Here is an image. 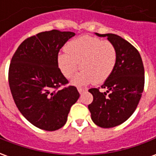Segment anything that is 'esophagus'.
Masks as SVG:
<instances>
[{"label": "esophagus", "instance_id": "34e87169", "mask_svg": "<svg viewBox=\"0 0 156 156\" xmlns=\"http://www.w3.org/2000/svg\"><path fill=\"white\" fill-rule=\"evenodd\" d=\"M78 92H79V94H83V93L84 91H86L87 89H86V88H81V87H78Z\"/></svg>", "mask_w": 156, "mask_h": 156}]
</instances>
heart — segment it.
I'll list each match as a JSON object with an SVG mask.
<instances>
[{"label": "heart", "mask_w": 156, "mask_h": 156, "mask_svg": "<svg viewBox=\"0 0 156 156\" xmlns=\"http://www.w3.org/2000/svg\"><path fill=\"white\" fill-rule=\"evenodd\" d=\"M66 52L58 55V67L67 78H72L80 67L82 72L73 79L75 84H85L93 81L103 83L114 71L117 61V51L108 41L83 36L68 41ZM80 65H78V63Z\"/></svg>", "instance_id": "obj_1"}]
</instances>
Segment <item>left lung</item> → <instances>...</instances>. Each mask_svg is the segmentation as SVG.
<instances>
[{
	"mask_svg": "<svg viewBox=\"0 0 156 156\" xmlns=\"http://www.w3.org/2000/svg\"><path fill=\"white\" fill-rule=\"evenodd\" d=\"M107 37L116 48L117 61L114 71L102 85L106 91L90 88L94 99L88 108L95 124L112 128L123 124L137 108L144 86V69L140 54L134 46L121 37L112 33Z\"/></svg>",
	"mask_w": 156,
	"mask_h": 156,
	"instance_id": "8db88e82",
	"label": "left lung"
}]
</instances>
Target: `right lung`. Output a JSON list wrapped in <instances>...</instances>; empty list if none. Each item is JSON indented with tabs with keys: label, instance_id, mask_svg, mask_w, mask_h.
Instances as JSON below:
<instances>
[{
	"label": "right lung",
	"instance_id": "right-lung-1",
	"mask_svg": "<svg viewBox=\"0 0 156 156\" xmlns=\"http://www.w3.org/2000/svg\"><path fill=\"white\" fill-rule=\"evenodd\" d=\"M74 35L58 30L37 33L22 41L11 60L8 81L16 105L43 130L62 127L79 98L76 87L67 86L68 80L58 63L60 49Z\"/></svg>",
	"mask_w": 156,
	"mask_h": 156
}]
</instances>
